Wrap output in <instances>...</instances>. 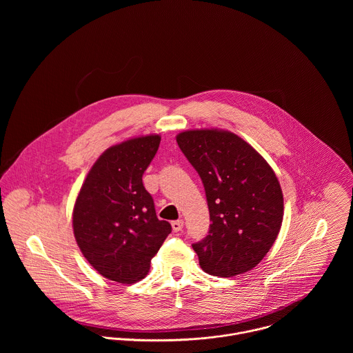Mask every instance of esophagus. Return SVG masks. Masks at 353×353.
<instances>
[{
  "label": "esophagus",
  "instance_id": "esophagus-1",
  "mask_svg": "<svg viewBox=\"0 0 353 353\" xmlns=\"http://www.w3.org/2000/svg\"><path fill=\"white\" fill-rule=\"evenodd\" d=\"M171 225H172V230H174L175 232H179V231H182V228H183V220H175V221L171 223Z\"/></svg>",
  "mask_w": 353,
  "mask_h": 353
}]
</instances>
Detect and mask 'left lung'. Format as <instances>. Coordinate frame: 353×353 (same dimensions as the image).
Masks as SVG:
<instances>
[{
    "mask_svg": "<svg viewBox=\"0 0 353 353\" xmlns=\"http://www.w3.org/2000/svg\"><path fill=\"white\" fill-rule=\"evenodd\" d=\"M176 143L199 172L209 208V235L193 243L202 269L221 277L252 270L283 223L284 199L274 171L228 130H186Z\"/></svg>",
    "mask_w": 353,
    "mask_h": 353,
    "instance_id": "left-lung-1",
    "label": "left lung"
}]
</instances>
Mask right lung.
<instances>
[{
    "instance_id": "1",
    "label": "right lung",
    "mask_w": 353,
    "mask_h": 353,
    "mask_svg": "<svg viewBox=\"0 0 353 353\" xmlns=\"http://www.w3.org/2000/svg\"><path fill=\"white\" fill-rule=\"evenodd\" d=\"M160 136L126 140L101 153L73 208L76 242L103 277L132 284L148 274L151 259L171 232L159 220L143 185Z\"/></svg>"
}]
</instances>
